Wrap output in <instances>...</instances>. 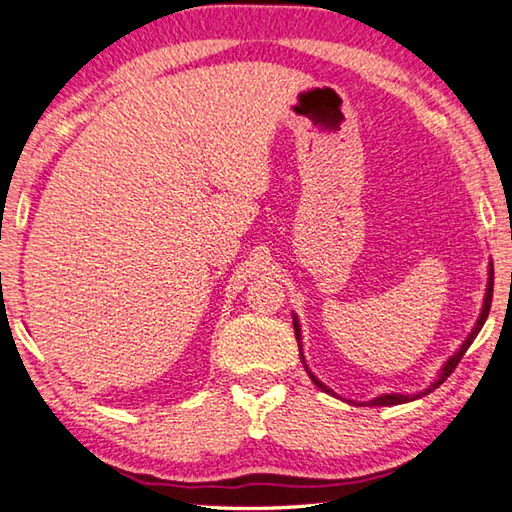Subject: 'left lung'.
Segmentation results:
<instances>
[{
  "instance_id": "8db88e82",
  "label": "left lung",
  "mask_w": 512,
  "mask_h": 512,
  "mask_svg": "<svg viewBox=\"0 0 512 512\" xmlns=\"http://www.w3.org/2000/svg\"><path fill=\"white\" fill-rule=\"evenodd\" d=\"M492 288H494V270H492V267H490L488 292H485V301H483V311H481L479 322H476L474 331L469 333V338L463 342V347L458 349V354H456V356H451V358L447 360V365L442 367V372H440V376H438V381H435V383L431 385V388H426V390L422 392V395H429V392H433L435 388H438L440 383H445V381H447V376L456 370V365L460 363V358L465 356V351L469 349V345H472L476 335H479L481 326L485 324V320H488V313H490V304H492ZM295 335H297V340H299V322H297V320H295ZM299 351H301V347H299ZM301 358H304V356H301ZM308 374H311V372H308ZM311 379H313V383L317 385V388H322L324 392H331L329 388H326V385H324L322 381H317L313 374H311ZM413 397H420V395H413ZM413 397H408V395H383V397H376V399H372V401H370V406H397V404H406V401H413Z\"/></svg>"
}]
</instances>
